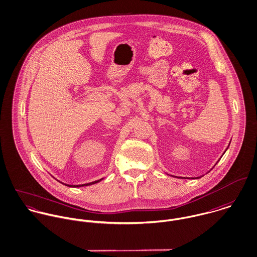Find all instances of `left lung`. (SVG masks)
I'll return each mask as SVG.
<instances>
[{
  "label": "left lung",
  "mask_w": 257,
  "mask_h": 257,
  "mask_svg": "<svg viewBox=\"0 0 257 257\" xmlns=\"http://www.w3.org/2000/svg\"><path fill=\"white\" fill-rule=\"evenodd\" d=\"M226 150H227V149H226ZM176 178H177V177H176ZM197 179H198V178H197Z\"/></svg>",
  "instance_id": "left-lung-1"
}]
</instances>
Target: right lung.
Segmentation results:
<instances>
[{
  "label": "right lung",
  "instance_id": "1",
  "mask_svg": "<svg viewBox=\"0 0 257 257\" xmlns=\"http://www.w3.org/2000/svg\"><path fill=\"white\" fill-rule=\"evenodd\" d=\"M103 179H100V180H98V181H95V182H92V183H88V184H83V185H66V184H64V185H66V186H68V187H87V186H90V185H94V184H97V183H99V182H101Z\"/></svg>",
  "mask_w": 257,
  "mask_h": 257
}]
</instances>
